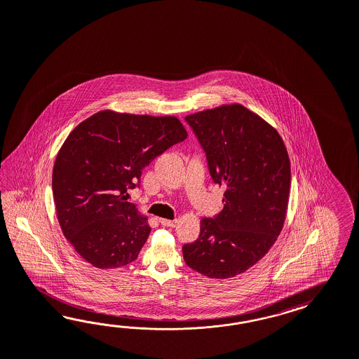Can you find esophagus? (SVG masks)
I'll return each mask as SVG.
<instances>
[{
	"instance_id": "34e87169",
	"label": "esophagus",
	"mask_w": 359,
	"mask_h": 359,
	"mask_svg": "<svg viewBox=\"0 0 359 359\" xmlns=\"http://www.w3.org/2000/svg\"><path fill=\"white\" fill-rule=\"evenodd\" d=\"M159 222H161V224L165 226V227H175L177 220H176V219L171 220V219L161 218L159 219Z\"/></svg>"
}]
</instances>
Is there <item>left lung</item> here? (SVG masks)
<instances>
[{"label": "left lung", "mask_w": 359, "mask_h": 359, "mask_svg": "<svg viewBox=\"0 0 359 359\" xmlns=\"http://www.w3.org/2000/svg\"><path fill=\"white\" fill-rule=\"evenodd\" d=\"M206 153L224 208L202 218L200 236L183 246L185 263L210 279H229L262 259L278 240L288 209L290 162L270 123L240 104L185 116Z\"/></svg>", "instance_id": "8db88e82"}]
</instances>
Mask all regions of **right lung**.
<instances>
[{
    "label": "right lung",
    "instance_id": "1",
    "mask_svg": "<svg viewBox=\"0 0 359 359\" xmlns=\"http://www.w3.org/2000/svg\"><path fill=\"white\" fill-rule=\"evenodd\" d=\"M187 136L176 116L113 110L71 131L53 167V197L63 235L87 262L106 270L137 258L150 226L127 191L144 167Z\"/></svg>",
    "mask_w": 359,
    "mask_h": 359
}]
</instances>
